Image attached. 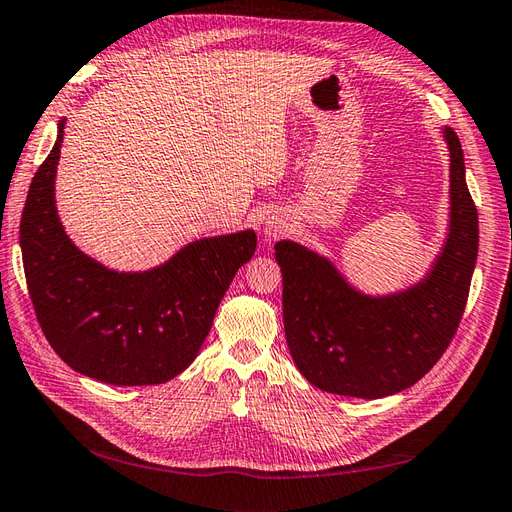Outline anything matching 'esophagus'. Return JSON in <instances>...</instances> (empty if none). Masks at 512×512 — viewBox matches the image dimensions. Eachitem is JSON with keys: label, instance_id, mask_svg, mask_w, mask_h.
Returning a JSON list of instances; mask_svg holds the SVG:
<instances>
[{"label": "esophagus", "instance_id": "34e87169", "mask_svg": "<svg viewBox=\"0 0 512 512\" xmlns=\"http://www.w3.org/2000/svg\"><path fill=\"white\" fill-rule=\"evenodd\" d=\"M284 232H288V224H286V220L277 218V215H271V218L265 222V226H262V237H265V241H273L277 237H282Z\"/></svg>", "mask_w": 512, "mask_h": 512}]
</instances>
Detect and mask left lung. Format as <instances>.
Instances as JSON below:
<instances>
[{"label":"left lung","instance_id":"obj_1","mask_svg":"<svg viewBox=\"0 0 512 512\" xmlns=\"http://www.w3.org/2000/svg\"><path fill=\"white\" fill-rule=\"evenodd\" d=\"M451 213L440 254L423 280L391 294H365L329 258L294 241L275 243L284 282V331L294 363L316 389L378 399L421 380L438 363L466 309L478 256V213L453 128Z\"/></svg>","mask_w":512,"mask_h":512}]
</instances>
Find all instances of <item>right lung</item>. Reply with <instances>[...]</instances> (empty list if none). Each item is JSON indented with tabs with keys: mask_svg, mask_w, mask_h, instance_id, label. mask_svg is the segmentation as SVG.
I'll return each mask as SVG.
<instances>
[{
	"mask_svg": "<svg viewBox=\"0 0 512 512\" xmlns=\"http://www.w3.org/2000/svg\"><path fill=\"white\" fill-rule=\"evenodd\" d=\"M57 141L29 185L21 252L44 337L74 371L115 386L162 384L203 346L232 277L256 252V232L192 241L149 271H115L81 252L55 205Z\"/></svg>",
	"mask_w": 512,
	"mask_h": 512,
	"instance_id": "add662e5",
	"label": "right lung"
}]
</instances>
